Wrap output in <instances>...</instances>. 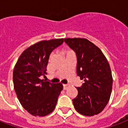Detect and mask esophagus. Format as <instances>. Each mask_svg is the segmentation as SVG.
I'll return each mask as SVG.
<instances>
[{
    "label": "esophagus",
    "mask_w": 128,
    "mask_h": 128,
    "mask_svg": "<svg viewBox=\"0 0 128 128\" xmlns=\"http://www.w3.org/2000/svg\"><path fill=\"white\" fill-rule=\"evenodd\" d=\"M69 86H70L69 84H63V88H64V90H66Z\"/></svg>",
    "instance_id": "esophagus-1"
}]
</instances>
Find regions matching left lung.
Returning <instances> with one entry per match:
<instances>
[{"label": "left lung", "mask_w": 128, "mask_h": 128, "mask_svg": "<svg viewBox=\"0 0 128 128\" xmlns=\"http://www.w3.org/2000/svg\"><path fill=\"white\" fill-rule=\"evenodd\" d=\"M64 42L77 57V75L83 80L72 103L75 110L84 116L102 112L110 99L112 77L107 59L99 48L84 38H65Z\"/></svg>", "instance_id": "obj_1"}]
</instances>
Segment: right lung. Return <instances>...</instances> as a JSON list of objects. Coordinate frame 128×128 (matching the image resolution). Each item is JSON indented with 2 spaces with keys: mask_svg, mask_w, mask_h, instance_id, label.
<instances>
[{
  "mask_svg": "<svg viewBox=\"0 0 128 128\" xmlns=\"http://www.w3.org/2000/svg\"><path fill=\"white\" fill-rule=\"evenodd\" d=\"M64 39L43 40L29 46L18 58L13 72L14 90L21 105L33 116H44L55 109L62 84L41 80L46 74L50 53Z\"/></svg>",
  "mask_w": 128,
  "mask_h": 128,
  "instance_id": "1",
  "label": "right lung"
}]
</instances>
